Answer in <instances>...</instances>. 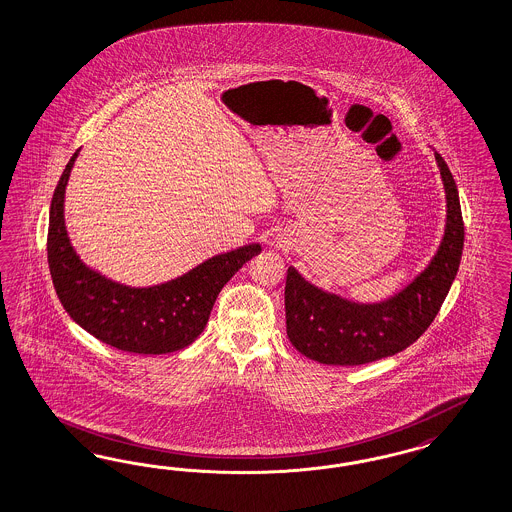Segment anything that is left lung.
I'll return each mask as SVG.
<instances>
[{"instance_id":"8db88e82","label":"left lung","mask_w":512,"mask_h":512,"mask_svg":"<svg viewBox=\"0 0 512 512\" xmlns=\"http://www.w3.org/2000/svg\"><path fill=\"white\" fill-rule=\"evenodd\" d=\"M447 193V227L432 263L398 295L379 304H357L330 295L287 270V336L304 357L328 366H358L392 357L419 340L456 278L464 249L458 187L445 159L435 154Z\"/></svg>"}]
</instances>
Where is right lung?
<instances>
[{"mask_svg":"<svg viewBox=\"0 0 512 512\" xmlns=\"http://www.w3.org/2000/svg\"><path fill=\"white\" fill-rule=\"evenodd\" d=\"M77 155L69 159L54 189L48 219V268L63 310L93 338L127 353L165 355L191 345L208 323L223 285L261 253V246L221 253L180 278L148 289L103 278L78 259L65 231L63 195Z\"/></svg>","mask_w":512,"mask_h":512,"instance_id":"obj_1","label":"right lung"}]
</instances>
